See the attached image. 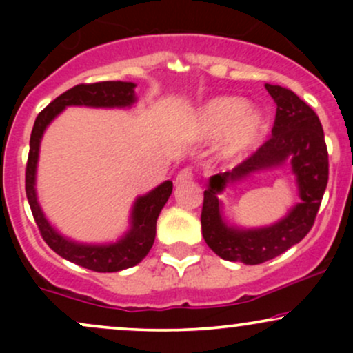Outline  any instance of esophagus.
Instances as JSON below:
<instances>
[{
    "mask_svg": "<svg viewBox=\"0 0 353 353\" xmlns=\"http://www.w3.org/2000/svg\"><path fill=\"white\" fill-rule=\"evenodd\" d=\"M192 169H189V168H184L182 169V171H179L177 172V176H176V184H184V182H189L190 179H192Z\"/></svg>",
    "mask_w": 353,
    "mask_h": 353,
    "instance_id": "obj_1",
    "label": "esophagus"
}]
</instances>
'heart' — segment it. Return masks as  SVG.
<instances>
[{
  "mask_svg": "<svg viewBox=\"0 0 353 353\" xmlns=\"http://www.w3.org/2000/svg\"><path fill=\"white\" fill-rule=\"evenodd\" d=\"M265 117L241 98H214L197 111L196 131L202 139L219 140V154L225 159L241 156L265 134Z\"/></svg>",
  "mask_w": 353,
  "mask_h": 353,
  "instance_id": "heart-1",
  "label": "heart"
}]
</instances>
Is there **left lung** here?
I'll return each instance as SVG.
<instances>
[{"mask_svg":"<svg viewBox=\"0 0 353 353\" xmlns=\"http://www.w3.org/2000/svg\"><path fill=\"white\" fill-rule=\"evenodd\" d=\"M265 89L277 104L272 137L232 171L210 177L201 214L205 244L224 261L245 265L270 261L309 234L329 181V154L319 116L290 89L272 84H265ZM283 163H289L296 176L301 202L281 221L264 228L229 225L218 199L225 188Z\"/></svg>","mask_w":353,"mask_h":353,"instance_id":"obj_1","label":"left lung"}]
</instances>
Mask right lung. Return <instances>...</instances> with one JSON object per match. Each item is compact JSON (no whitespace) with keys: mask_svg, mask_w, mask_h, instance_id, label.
<instances>
[{"mask_svg":"<svg viewBox=\"0 0 353 353\" xmlns=\"http://www.w3.org/2000/svg\"><path fill=\"white\" fill-rule=\"evenodd\" d=\"M136 84L128 81H104L94 84H78L58 96L36 117L30 139V156L26 165V197L39 232L48 245L66 261L94 272H119L139 264L149 254L156 239V222L172 192V181H164L134 201L129 217V229L108 244H84L63 236L44 216L36 194L39 145L46 128L68 106L86 108H131L136 103Z\"/></svg>","mask_w":353,"mask_h":353,"instance_id":"right-lung-1","label":"right lung"}]
</instances>
